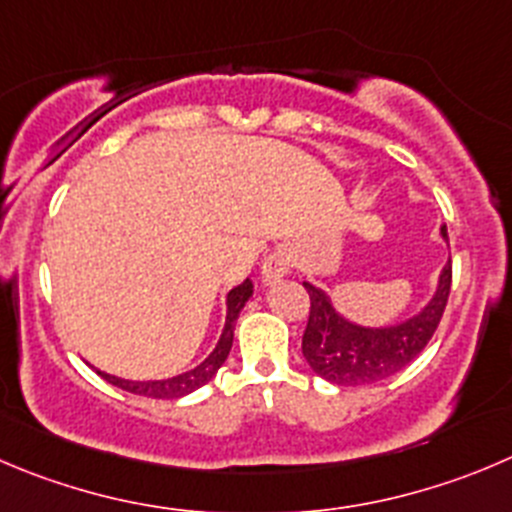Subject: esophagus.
<instances>
[{
    "instance_id": "esophagus-1",
    "label": "esophagus",
    "mask_w": 512,
    "mask_h": 512,
    "mask_svg": "<svg viewBox=\"0 0 512 512\" xmlns=\"http://www.w3.org/2000/svg\"><path fill=\"white\" fill-rule=\"evenodd\" d=\"M289 264L291 256L286 248L271 251L264 259V264H261V281H264V284H276V281H281L286 276V271H289Z\"/></svg>"
}]
</instances>
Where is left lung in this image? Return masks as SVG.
Instances as JSON below:
<instances>
[{
	"mask_svg": "<svg viewBox=\"0 0 512 512\" xmlns=\"http://www.w3.org/2000/svg\"><path fill=\"white\" fill-rule=\"evenodd\" d=\"M440 233L447 241L445 226ZM450 284L452 264L447 261L437 279L435 294L420 314L392 326H362L339 314L326 291L304 281L311 299L309 321L301 339L304 359L319 377L342 387L392 377L399 369H405L432 339L447 306Z\"/></svg>",
	"mask_w": 512,
	"mask_h": 512,
	"instance_id": "left-lung-1",
	"label": "left lung"
}]
</instances>
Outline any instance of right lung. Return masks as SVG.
<instances>
[{
  "instance_id": "obj_1",
  "label": "right lung",
  "mask_w": 512,
  "mask_h": 512,
  "mask_svg": "<svg viewBox=\"0 0 512 512\" xmlns=\"http://www.w3.org/2000/svg\"><path fill=\"white\" fill-rule=\"evenodd\" d=\"M253 294V284L251 279H246L243 284H238L236 289L228 291L226 296V326H223L221 339H218L216 349L198 364L196 369L191 372H183L178 377H168V379H148V382H133V379H123V377H115V374H107L97 369L105 382L115 384V387L125 389V392H133L140 394V397H153V399H178V397H186V394L196 392L198 387H203L206 382H211L216 377V372L221 369V364L226 362L228 352H231V344H233V326H236L238 314L241 309L246 306V301L251 299Z\"/></svg>"
}]
</instances>
